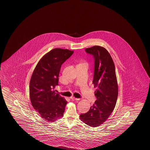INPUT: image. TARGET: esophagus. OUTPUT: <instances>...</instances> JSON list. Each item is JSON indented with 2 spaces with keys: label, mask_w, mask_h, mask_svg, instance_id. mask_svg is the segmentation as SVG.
Returning <instances> with one entry per match:
<instances>
[{
  "label": "esophagus",
  "mask_w": 150,
  "mask_h": 150,
  "mask_svg": "<svg viewBox=\"0 0 150 150\" xmlns=\"http://www.w3.org/2000/svg\"><path fill=\"white\" fill-rule=\"evenodd\" d=\"M70 99L71 100H80V98H75V97H70Z\"/></svg>",
  "instance_id": "obj_1"
}]
</instances>
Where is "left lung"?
Segmentation results:
<instances>
[{"label":"left lung","instance_id":"1","mask_svg":"<svg viewBox=\"0 0 150 150\" xmlns=\"http://www.w3.org/2000/svg\"><path fill=\"white\" fill-rule=\"evenodd\" d=\"M95 59L92 83L97 87L95 92L97 98L89 110L81 114L82 121L91 127H97L106 121L112 113L118 98V86L113 60L107 50L95 45L85 49Z\"/></svg>","mask_w":150,"mask_h":150}]
</instances>
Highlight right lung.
<instances>
[{"label":"right lung","mask_w":150,"mask_h":150,"mask_svg":"<svg viewBox=\"0 0 150 150\" xmlns=\"http://www.w3.org/2000/svg\"><path fill=\"white\" fill-rule=\"evenodd\" d=\"M74 51L54 48L45 55L37 64L30 82L31 104L41 117L50 122L63 116L67 101L55 92L58 85L61 66Z\"/></svg>","instance_id":"right-lung-1"}]
</instances>
